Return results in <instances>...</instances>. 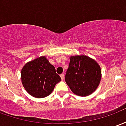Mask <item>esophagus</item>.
Returning a JSON list of instances; mask_svg holds the SVG:
<instances>
[{
    "label": "esophagus",
    "mask_w": 126,
    "mask_h": 126,
    "mask_svg": "<svg viewBox=\"0 0 126 126\" xmlns=\"http://www.w3.org/2000/svg\"><path fill=\"white\" fill-rule=\"evenodd\" d=\"M61 79H62V80L64 79V78H65V75H64V74H61Z\"/></svg>",
    "instance_id": "esophagus-1"
}]
</instances>
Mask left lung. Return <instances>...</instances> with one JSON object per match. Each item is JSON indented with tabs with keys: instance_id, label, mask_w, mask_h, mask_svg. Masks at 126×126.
I'll return each mask as SVG.
<instances>
[{
	"instance_id": "1",
	"label": "left lung",
	"mask_w": 126,
	"mask_h": 126,
	"mask_svg": "<svg viewBox=\"0 0 126 126\" xmlns=\"http://www.w3.org/2000/svg\"><path fill=\"white\" fill-rule=\"evenodd\" d=\"M65 82L75 94L86 96L97 88L101 79L100 66L87 56L70 57Z\"/></svg>"
}]
</instances>
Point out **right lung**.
Here are the masks:
<instances>
[{"instance_id":"1","label":"right lung","mask_w":126,"mask_h":126,"mask_svg":"<svg viewBox=\"0 0 126 126\" xmlns=\"http://www.w3.org/2000/svg\"><path fill=\"white\" fill-rule=\"evenodd\" d=\"M61 80L54 66L45 57L26 63L21 70V82L32 96L44 98L51 94L55 85Z\"/></svg>"}]
</instances>
